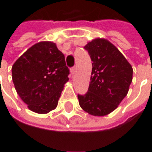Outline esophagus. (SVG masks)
Returning <instances> with one entry per match:
<instances>
[{"label":"esophagus","mask_w":152,"mask_h":152,"mask_svg":"<svg viewBox=\"0 0 152 152\" xmlns=\"http://www.w3.org/2000/svg\"><path fill=\"white\" fill-rule=\"evenodd\" d=\"M70 73H71L72 75H73V74L75 73V68H74V67H73V68H71V69H70Z\"/></svg>","instance_id":"1"}]
</instances>
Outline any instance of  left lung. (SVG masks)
Returning <instances> with one entry per match:
<instances>
[{
    "label": "left lung",
    "mask_w": 152,
    "mask_h": 152,
    "mask_svg": "<svg viewBox=\"0 0 152 152\" xmlns=\"http://www.w3.org/2000/svg\"><path fill=\"white\" fill-rule=\"evenodd\" d=\"M91 56L92 72L88 92L78 96L80 107L96 117L113 112L127 96L133 67L109 40L96 38L85 46Z\"/></svg>",
    "instance_id": "obj_1"
}]
</instances>
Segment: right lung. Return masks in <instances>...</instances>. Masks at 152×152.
<instances>
[{
  "label": "right lung",
  "mask_w": 152,
  "mask_h": 152,
  "mask_svg": "<svg viewBox=\"0 0 152 152\" xmlns=\"http://www.w3.org/2000/svg\"><path fill=\"white\" fill-rule=\"evenodd\" d=\"M68 74L64 55L51 41L32 45L12 67L18 95L30 111L39 114L48 113L57 107Z\"/></svg>",
  "instance_id": "obj_1"
}]
</instances>
